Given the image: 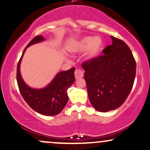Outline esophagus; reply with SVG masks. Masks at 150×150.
Here are the masks:
<instances>
[{
    "label": "esophagus",
    "instance_id": "obj_1",
    "mask_svg": "<svg viewBox=\"0 0 150 150\" xmlns=\"http://www.w3.org/2000/svg\"><path fill=\"white\" fill-rule=\"evenodd\" d=\"M83 76H84V74H83L82 70L78 69V68H76V70H75V78L80 79V78H82V77H83Z\"/></svg>",
    "mask_w": 150,
    "mask_h": 150
}]
</instances>
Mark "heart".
Listing matches in <instances>:
<instances>
[{"label":"heart","instance_id":"b5f03b06","mask_svg":"<svg viewBox=\"0 0 150 150\" xmlns=\"http://www.w3.org/2000/svg\"><path fill=\"white\" fill-rule=\"evenodd\" d=\"M103 47V42L100 38L94 36H86L75 45V51L84 52L89 49L86 53V59H93L100 54Z\"/></svg>","mask_w":150,"mask_h":150}]
</instances>
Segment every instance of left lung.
<instances>
[{"instance_id": "obj_1", "label": "left lung", "mask_w": 150, "mask_h": 150, "mask_svg": "<svg viewBox=\"0 0 150 150\" xmlns=\"http://www.w3.org/2000/svg\"><path fill=\"white\" fill-rule=\"evenodd\" d=\"M111 38L112 44L103 50L104 54L82 64L90 102L102 112L124 103L136 77V60L129 46L122 40L113 36Z\"/></svg>"}]
</instances>
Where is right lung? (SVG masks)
I'll return each instance as SVG.
<instances>
[{"label": "right lung", "mask_w": 150, "mask_h": 150, "mask_svg": "<svg viewBox=\"0 0 150 150\" xmlns=\"http://www.w3.org/2000/svg\"><path fill=\"white\" fill-rule=\"evenodd\" d=\"M44 40L42 35L35 36L24 49L17 64V81L21 96L32 109L40 114L53 116L60 113L67 103V90L75 81V68L73 67L59 73L48 86L41 89H35L27 86L21 78L19 69L21 59L26 48Z\"/></svg>", "instance_id": "1"}]
</instances>
